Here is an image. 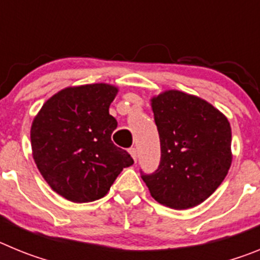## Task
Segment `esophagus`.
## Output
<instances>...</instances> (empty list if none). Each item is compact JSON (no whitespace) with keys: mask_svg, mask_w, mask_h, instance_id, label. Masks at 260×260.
Segmentation results:
<instances>
[{"mask_svg":"<svg viewBox=\"0 0 260 260\" xmlns=\"http://www.w3.org/2000/svg\"><path fill=\"white\" fill-rule=\"evenodd\" d=\"M128 152H130V155L133 156V158H134V161H137V157H138L137 148H134V147H132V148H130V150H128Z\"/></svg>","mask_w":260,"mask_h":260,"instance_id":"34e87169","label":"esophagus"}]
</instances>
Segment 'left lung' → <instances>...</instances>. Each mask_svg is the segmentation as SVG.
<instances>
[{
    "mask_svg": "<svg viewBox=\"0 0 260 260\" xmlns=\"http://www.w3.org/2000/svg\"><path fill=\"white\" fill-rule=\"evenodd\" d=\"M161 158L153 173H142L152 198L162 206L186 210L215 191L232 164L228 118L206 100L181 91L153 98Z\"/></svg>",
    "mask_w": 260,
    "mask_h": 260,
    "instance_id": "1",
    "label": "left lung"
}]
</instances>
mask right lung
<instances>
[{"instance_id": "right-lung-1", "label": "right lung", "mask_w": 260, "mask_h": 260, "mask_svg": "<svg viewBox=\"0 0 260 260\" xmlns=\"http://www.w3.org/2000/svg\"><path fill=\"white\" fill-rule=\"evenodd\" d=\"M117 87L105 83L62 89L43 105L31 126L32 155L41 176L68 201L103 198L123 168L134 164L112 142L109 114Z\"/></svg>"}]
</instances>
